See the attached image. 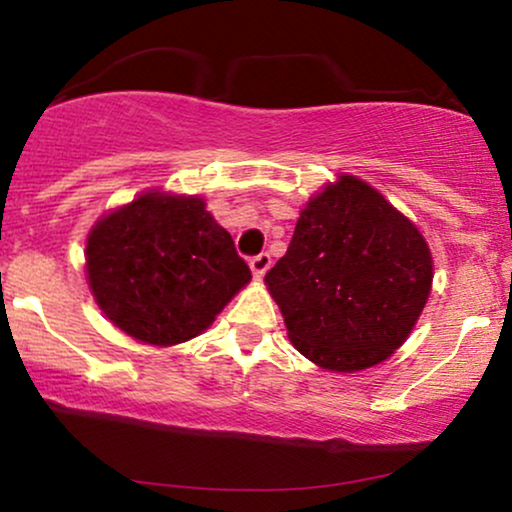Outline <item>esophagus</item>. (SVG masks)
<instances>
[{
	"label": "esophagus",
	"mask_w": 512,
	"mask_h": 512,
	"mask_svg": "<svg viewBox=\"0 0 512 512\" xmlns=\"http://www.w3.org/2000/svg\"><path fill=\"white\" fill-rule=\"evenodd\" d=\"M270 263H273V258H270V254H258V256H254V258H251V261H249L251 273H254V277H263V275L268 273Z\"/></svg>",
	"instance_id": "1"
}]
</instances>
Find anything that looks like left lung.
<instances>
[{
  "label": "left lung",
  "instance_id": "left-lung-1",
  "mask_svg": "<svg viewBox=\"0 0 512 512\" xmlns=\"http://www.w3.org/2000/svg\"><path fill=\"white\" fill-rule=\"evenodd\" d=\"M432 270L415 223L344 173L301 208L266 285L296 351L323 370L358 372L406 342L430 299Z\"/></svg>",
  "mask_w": 512,
  "mask_h": 512
}]
</instances>
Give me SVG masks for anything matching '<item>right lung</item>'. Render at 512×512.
Masks as SVG:
<instances>
[{
    "mask_svg": "<svg viewBox=\"0 0 512 512\" xmlns=\"http://www.w3.org/2000/svg\"><path fill=\"white\" fill-rule=\"evenodd\" d=\"M85 270L106 318L154 346L199 337L251 280L230 232L204 199L159 189L94 223Z\"/></svg>",
    "mask_w": 512,
    "mask_h": 512,
    "instance_id": "obj_1",
    "label": "right lung"
}]
</instances>
